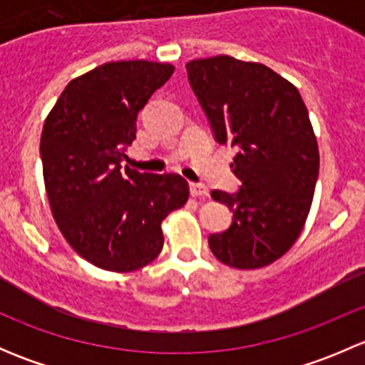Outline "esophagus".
Wrapping results in <instances>:
<instances>
[{
	"mask_svg": "<svg viewBox=\"0 0 365 365\" xmlns=\"http://www.w3.org/2000/svg\"><path fill=\"white\" fill-rule=\"evenodd\" d=\"M190 196L206 197L208 196V189H206L203 183H190Z\"/></svg>",
	"mask_w": 365,
	"mask_h": 365,
	"instance_id": "1",
	"label": "esophagus"
}]
</instances>
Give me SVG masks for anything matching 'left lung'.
I'll use <instances>...</instances> for the list:
<instances>
[{"label": "left lung", "mask_w": 365, "mask_h": 365, "mask_svg": "<svg viewBox=\"0 0 365 365\" xmlns=\"http://www.w3.org/2000/svg\"><path fill=\"white\" fill-rule=\"evenodd\" d=\"M185 67L215 141L237 148L231 168L242 182L235 194L212 190L233 220L210 235V249L227 267H267L292 249L311 210L319 152L307 108L289 81L261 63L222 54Z\"/></svg>", "instance_id": "8db88e82"}]
</instances>
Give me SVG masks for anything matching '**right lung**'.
I'll use <instances>...</instances> for the list:
<instances>
[{
	"instance_id": "right-lung-1",
	"label": "right lung",
	"mask_w": 365,
	"mask_h": 365,
	"mask_svg": "<svg viewBox=\"0 0 365 365\" xmlns=\"http://www.w3.org/2000/svg\"><path fill=\"white\" fill-rule=\"evenodd\" d=\"M175 67L111 61L76 77L51 109L40 138L43 182L61 235L81 257L109 272H134L162 251V220L189 200L175 173L125 168L135 120Z\"/></svg>"
}]
</instances>
